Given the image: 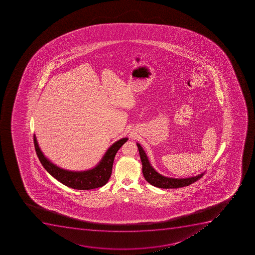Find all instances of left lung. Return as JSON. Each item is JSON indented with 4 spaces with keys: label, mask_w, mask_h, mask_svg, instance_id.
I'll use <instances>...</instances> for the list:
<instances>
[{
    "label": "left lung",
    "mask_w": 255,
    "mask_h": 255,
    "mask_svg": "<svg viewBox=\"0 0 255 255\" xmlns=\"http://www.w3.org/2000/svg\"><path fill=\"white\" fill-rule=\"evenodd\" d=\"M137 147L139 149V156L141 159L142 172L144 174V179L153 186L162 188V189H177L180 187L188 186L189 184H193L200 179L204 173L196 175V176L189 177V178H182V179H175V178H169L159 174L152 167L149 163V159L145 154L144 149L139 143H136Z\"/></svg>",
    "instance_id": "left-lung-1"
}]
</instances>
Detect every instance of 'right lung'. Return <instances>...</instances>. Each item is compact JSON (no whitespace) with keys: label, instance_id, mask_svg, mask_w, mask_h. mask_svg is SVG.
Returning <instances> with one entry per match:
<instances>
[{"label":"right lung","instance_id":"obj_1","mask_svg":"<svg viewBox=\"0 0 255 255\" xmlns=\"http://www.w3.org/2000/svg\"><path fill=\"white\" fill-rule=\"evenodd\" d=\"M127 140L128 138H122L111 144L104 154L101 161L94 168L83 171H71L57 166L48 158H46L43 152L41 151L36 136L34 134L35 152L46 171L59 182H61V184L80 190L96 189L104 186L108 182L112 172L114 159L116 153Z\"/></svg>","mask_w":255,"mask_h":255}]
</instances>
